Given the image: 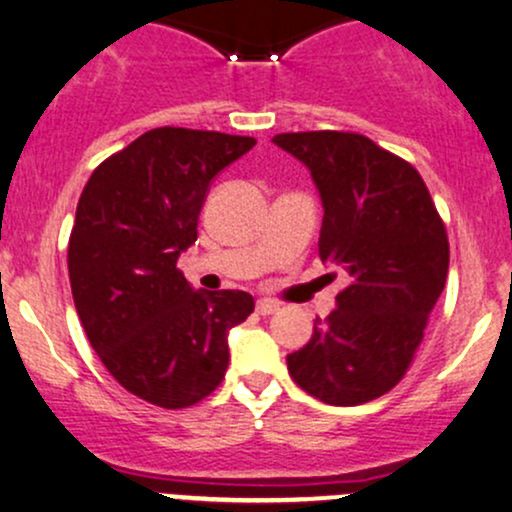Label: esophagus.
Here are the masks:
<instances>
[{"label": "esophagus", "mask_w": 512, "mask_h": 512, "mask_svg": "<svg viewBox=\"0 0 512 512\" xmlns=\"http://www.w3.org/2000/svg\"><path fill=\"white\" fill-rule=\"evenodd\" d=\"M255 308H257V313H260V315H272V313H276V310H279V303L269 301V298H260Z\"/></svg>", "instance_id": "esophagus-1"}]
</instances>
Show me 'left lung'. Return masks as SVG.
<instances>
[{"label": "left lung", "mask_w": 512, "mask_h": 512, "mask_svg": "<svg viewBox=\"0 0 512 512\" xmlns=\"http://www.w3.org/2000/svg\"><path fill=\"white\" fill-rule=\"evenodd\" d=\"M272 142L310 170L325 209L320 260L346 276L337 308L286 356L289 373L320 402L356 407L407 373L448 279V233L416 168L363 134L322 129Z\"/></svg>", "instance_id": "8db88e82"}]
</instances>
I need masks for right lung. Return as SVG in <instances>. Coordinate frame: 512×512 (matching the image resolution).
I'll use <instances>...</instances> for the list:
<instances>
[{
	"mask_svg": "<svg viewBox=\"0 0 512 512\" xmlns=\"http://www.w3.org/2000/svg\"><path fill=\"white\" fill-rule=\"evenodd\" d=\"M255 144L151 129L105 158L79 197L67 250L76 313L110 375L156 407L211 395L228 368V330L255 310L250 293L195 291L178 269L211 180Z\"/></svg>",
	"mask_w": 512,
	"mask_h": 512,
	"instance_id": "1",
	"label": "right lung"
}]
</instances>
